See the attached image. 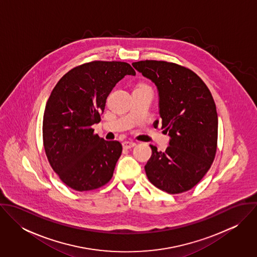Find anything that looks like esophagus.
<instances>
[{
    "instance_id": "34e87169",
    "label": "esophagus",
    "mask_w": 257,
    "mask_h": 257,
    "mask_svg": "<svg viewBox=\"0 0 257 257\" xmlns=\"http://www.w3.org/2000/svg\"><path fill=\"white\" fill-rule=\"evenodd\" d=\"M136 146H137V144L133 143V142H124V143H122V147L125 148V149H130V148L136 147Z\"/></svg>"
}]
</instances>
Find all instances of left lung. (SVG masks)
Instances as JSON below:
<instances>
[{
	"mask_svg": "<svg viewBox=\"0 0 257 257\" xmlns=\"http://www.w3.org/2000/svg\"><path fill=\"white\" fill-rule=\"evenodd\" d=\"M133 66L157 87L161 128L170 137L164 152L150 146L147 178L169 194L186 192L201 181L215 159L218 113L213 96L197 74L178 64L145 60Z\"/></svg>",
	"mask_w": 257,
	"mask_h": 257,
	"instance_id": "left-lung-1",
	"label": "left lung"
}]
</instances>
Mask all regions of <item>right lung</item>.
I'll return each instance as SVG.
<instances>
[{"instance_id": "right-lung-1", "label": "right lung", "mask_w": 257, "mask_h": 257, "mask_svg": "<svg viewBox=\"0 0 257 257\" xmlns=\"http://www.w3.org/2000/svg\"><path fill=\"white\" fill-rule=\"evenodd\" d=\"M125 75H136L126 62L92 61L65 74L49 96L42 124L45 153L61 181L76 191L98 189L112 177L122 147L91 126L101 120L107 97Z\"/></svg>"}]
</instances>
